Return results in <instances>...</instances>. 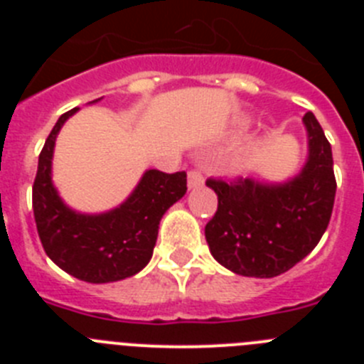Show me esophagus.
I'll return each instance as SVG.
<instances>
[{"mask_svg": "<svg viewBox=\"0 0 364 364\" xmlns=\"http://www.w3.org/2000/svg\"><path fill=\"white\" fill-rule=\"evenodd\" d=\"M204 184V176H202V173L198 171V169H189L188 173V186L191 189L195 188H200V186Z\"/></svg>", "mask_w": 364, "mask_h": 364, "instance_id": "1", "label": "esophagus"}]
</instances>
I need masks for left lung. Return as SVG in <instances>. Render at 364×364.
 I'll return each instance as SVG.
<instances>
[{
    "label": "left lung",
    "mask_w": 364,
    "mask_h": 364,
    "mask_svg": "<svg viewBox=\"0 0 364 364\" xmlns=\"http://www.w3.org/2000/svg\"><path fill=\"white\" fill-rule=\"evenodd\" d=\"M310 156L301 175L281 186L250 178H208L218 197L205 224L211 255L244 277H277L319 244L336 200L332 147L314 112L304 114Z\"/></svg>",
    "instance_id": "obj_1"
}]
</instances>
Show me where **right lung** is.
Returning <instances> with one entry per match:
<instances>
[{"label": "right lung", "instance_id": "add662e5", "mask_svg": "<svg viewBox=\"0 0 364 364\" xmlns=\"http://www.w3.org/2000/svg\"><path fill=\"white\" fill-rule=\"evenodd\" d=\"M76 111L78 107L63 112L40 153L32 186L38 235L50 260L73 277L95 284L122 281L149 262L160 218L186 195L188 175L149 169L117 210L104 215L74 213L50 182V160L58 131Z\"/></svg>", "mask_w": 364, "mask_h": 364}]
</instances>
